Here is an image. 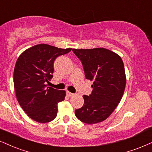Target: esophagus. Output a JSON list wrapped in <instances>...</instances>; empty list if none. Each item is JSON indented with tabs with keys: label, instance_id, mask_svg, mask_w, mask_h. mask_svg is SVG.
<instances>
[{
	"label": "esophagus",
	"instance_id": "34e87169",
	"mask_svg": "<svg viewBox=\"0 0 152 152\" xmlns=\"http://www.w3.org/2000/svg\"><path fill=\"white\" fill-rule=\"evenodd\" d=\"M66 94H67V96H72L73 95H74V94L71 93V92H70V91H67Z\"/></svg>",
	"mask_w": 152,
	"mask_h": 152
}]
</instances>
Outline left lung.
Segmentation results:
<instances>
[{"mask_svg": "<svg viewBox=\"0 0 152 152\" xmlns=\"http://www.w3.org/2000/svg\"><path fill=\"white\" fill-rule=\"evenodd\" d=\"M82 62L86 79L93 81V90L84 95L83 106L75 111L87 124L104 121L113 113L124 93L126 77L121 58L104 48L72 49Z\"/></svg>", "mask_w": 152, "mask_h": 152, "instance_id": "left-lung-1", "label": "left lung"}]
</instances>
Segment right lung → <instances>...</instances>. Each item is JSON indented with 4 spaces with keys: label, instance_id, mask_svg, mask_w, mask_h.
<instances>
[{
    "label": "right lung",
    "instance_id": "right-lung-1",
    "mask_svg": "<svg viewBox=\"0 0 152 152\" xmlns=\"http://www.w3.org/2000/svg\"><path fill=\"white\" fill-rule=\"evenodd\" d=\"M72 48H58L48 44H38L19 56L13 80L17 99L29 118L40 123L55 119L58 103L65 99V91L47 87L53 77L56 58Z\"/></svg>",
    "mask_w": 152,
    "mask_h": 152
}]
</instances>
